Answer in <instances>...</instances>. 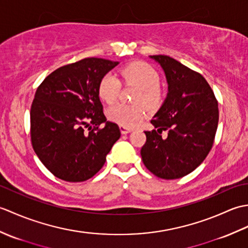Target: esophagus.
Here are the masks:
<instances>
[{
	"label": "esophagus",
	"instance_id": "1",
	"mask_svg": "<svg viewBox=\"0 0 248 248\" xmlns=\"http://www.w3.org/2000/svg\"><path fill=\"white\" fill-rule=\"evenodd\" d=\"M119 129H120L121 134H127V133H129V132H131V131H132V129H131V128L124 127V125H119Z\"/></svg>",
	"mask_w": 248,
	"mask_h": 248
}]
</instances>
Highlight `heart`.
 I'll use <instances>...</instances> for the list:
<instances>
[{"mask_svg":"<svg viewBox=\"0 0 248 248\" xmlns=\"http://www.w3.org/2000/svg\"><path fill=\"white\" fill-rule=\"evenodd\" d=\"M121 81L125 85L138 87L133 97L134 105L115 104L108 109V118L113 123L132 128L145 117V107L154 110L163 101L162 88L160 87V76L155 68L141 62H134L120 69ZM121 83L118 78L108 73L102 77L98 86L99 97L108 104L114 103L118 98Z\"/></svg>","mask_w":248,"mask_h":248,"instance_id":"heart-1","label":"heart"}]
</instances>
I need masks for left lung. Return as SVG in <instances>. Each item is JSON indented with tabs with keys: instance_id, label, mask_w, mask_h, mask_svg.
<instances>
[{
	"instance_id": "obj_1",
	"label": "left lung",
	"mask_w": 248,
	"mask_h": 248,
	"mask_svg": "<svg viewBox=\"0 0 248 248\" xmlns=\"http://www.w3.org/2000/svg\"><path fill=\"white\" fill-rule=\"evenodd\" d=\"M165 72L168 93L145 131L140 155L155 176L171 180L188 175L211 150L218 124L217 100L200 73L167 55H151ZM163 130L168 138L162 139Z\"/></svg>"
}]
</instances>
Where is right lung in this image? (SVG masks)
<instances>
[{
	"instance_id": "right-lung-1",
	"label": "right lung",
	"mask_w": 248,
	"mask_h": 248,
	"mask_svg": "<svg viewBox=\"0 0 248 248\" xmlns=\"http://www.w3.org/2000/svg\"><path fill=\"white\" fill-rule=\"evenodd\" d=\"M117 65L87 57L60 67L37 88L31 107V146L62 180L82 182L93 177L120 138L118 125L107 121L98 93L100 80Z\"/></svg>"
}]
</instances>
